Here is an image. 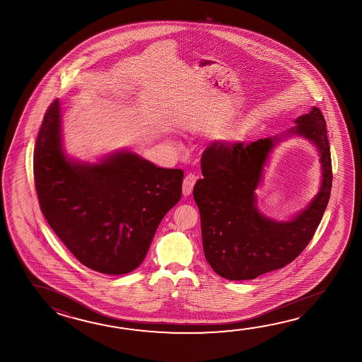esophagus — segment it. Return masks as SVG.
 Segmentation results:
<instances>
[{"mask_svg":"<svg viewBox=\"0 0 362 362\" xmlns=\"http://www.w3.org/2000/svg\"><path fill=\"white\" fill-rule=\"evenodd\" d=\"M197 177L194 174H192V173H188L187 175H185V178L183 180V194L184 196H189L190 193H192V190H193V187H194V184H196Z\"/></svg>","mask_w":362,"mask_h":362,"instance_id":"obj_1","label":"esophagus"}]
</instances>
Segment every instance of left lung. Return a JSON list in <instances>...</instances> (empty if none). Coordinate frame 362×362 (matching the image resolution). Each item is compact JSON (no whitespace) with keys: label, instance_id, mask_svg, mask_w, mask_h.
Masks as SVG:
<instances>
[{"label":"left lung","instance_id":"obj_1","mask_svg":"<svg viewBox=\"0 0 362 362\" xmlns=\"http://www.w3.org/2000/svg\"><path fill=\"white\" fill-rule=\"evenodd\" d=\"M287 134L244 142L215 141L202 153V179L193 188L202 228L204 257L218 276L230 281L257 279L287 266L310 243L332 189V160L327 124L320 109L295 119ZM300 135L318 148L322 183L307 209L288 222L262 216L256 206L266 160L284 136Z\"/></svg>","mask_w":362,"mask_h":362}]
</instances>
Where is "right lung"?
I'll list each match as a JSON object with an SVG mask.
<instances>
[{
	"mask_svg": "<svg viewBox=\"0 0 362 362\" xmlns=\"http://www.w3.org/2000/svg\"><path fill=\"white\" fill-rule=\"evenodd\" d=\"M33 169L52 230L83 266L105 274L140 266L160 222L182 197L183 170L159 168L127 150L94 164L71 160L58 99L45 112Z\"/></svg>",
	"mask_w": 362,
	"mask_h": 362,
	"instance_id": "right-lung-1",
	"label": "right lung"
}]
</instances>
